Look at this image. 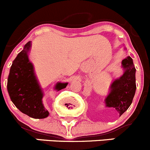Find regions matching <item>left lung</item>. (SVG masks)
Wrapping results in <instances>:
<instances>
[{
	"mask_svg": "<svg viewBox=\"0 0 150 150\" xmlns=\"http://www.w3.org/2000/svg\"><path fill=\"white\" fill-rule=\"evenodd\" d=\"M122 67L123 74L112 83L110 91L104 100L106 107L115 108L120 116L132 103L137 89L136 68L131 57H125L122 60Z\"/></svg>",
	"mask_w": 150,
	"mask_h": 150,
	"instance_id": "left-lung-1",
	"label": "left lung"
}]
</instances>
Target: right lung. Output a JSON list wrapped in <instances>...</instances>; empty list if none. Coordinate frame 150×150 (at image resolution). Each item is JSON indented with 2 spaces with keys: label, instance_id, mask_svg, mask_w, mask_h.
Here are the masks:
<instances>
[{
  "label": "right lung",
  "instance_id": "add662e5",
  "mask_svg": "<svg viewBox=\"0 0 150 150\" xmlns=\"http://www.w3.org/2000/svg\"><path fill=\"white\" fill-rule=\"evenodd\" d=\"M31 41L25 44L11 67L7 89L13 104L22 113L35 119L46 118L49 112L43 103V92L39 84L34 66L30 61L28 53ZM68 83H57L54 89L58 91L66 88Z\"/></svg>",
  "mask_w": 150,
  "mask_h": 150
}]
</instances>
